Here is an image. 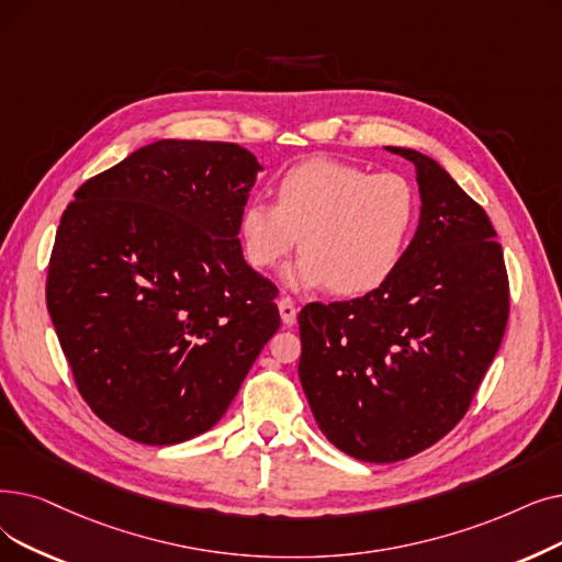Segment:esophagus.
<instances>
[{"instance_id":"1","label":"esophagus","mask_w":562,"mask_h":562,"mask_svg":"<svg viewBox=\"0 0 562 562\" xmlns=\"http://www.w3.org/2000/svg\"><path fill=\"white\" fill-rule=\"evenodd\" d=\"M278 310H280V316H282V324L284 326H294L296 324V305H294V301H291V299H280Z\"/></svg>"}]
</instances>
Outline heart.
I'll return each mask as SVG.
<instances>
[{
  "label": "heart",
  "instance_id": "1",
  "mask_svg": "<svg viewBox=\"0 0 562 562\" xmlns=\"http://www.w3.org/2000/svg\"><path fill=\"white\" fill-rule=\"evenodd\" d=\"M273 194L276 206L250 202L240 211V243L259 271L278 266L301 243L305 255L282 271L294 291L330 286L337 296L370 294L395 273L418 217L408 179L339 160L289 169Z\"/></svg>",
  "mask_w": 562,
  "mask_h": 562
}]
</instances>
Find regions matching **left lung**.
Wrapping results in <instances>:
<instances>
[{
    "instance_id": "8db88e82",
    "label": "left lung",
    "mask_w": 562,
    "mask_h": 562,
    "mask_svg": "<svg viewBox=\"0 0 562 562\" xmlns=\"http://www.w3.org/2000/svg\"><path fill=\"white\" fill-rule=\"evenodd\" d=\"M416 167V236L381 286L301 310L299 376L328 441L390 463L434 446L463 418L505 333L509 294L490 215L434 158Z\"/></svg>"
}]
</instances>
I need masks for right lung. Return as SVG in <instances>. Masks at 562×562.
Wrapping results in <instances>:
<instances>
[{"label":"right lung","mask_w":562,"mask_h":562,"mask_svg":"<svg viewBox=\"0 0 562 562\" xmlns=\"http://www.w3.org/2000/svg\"><path fill=\"white\" fill-rule=\"evenodd\" d=\"M259 172L238 144L160 139L61 215L47 312L91 411L137 443L209 431L280 328L238 240Z\"/></svg>","instance_id":"right-lung-1"}]
</instances>
